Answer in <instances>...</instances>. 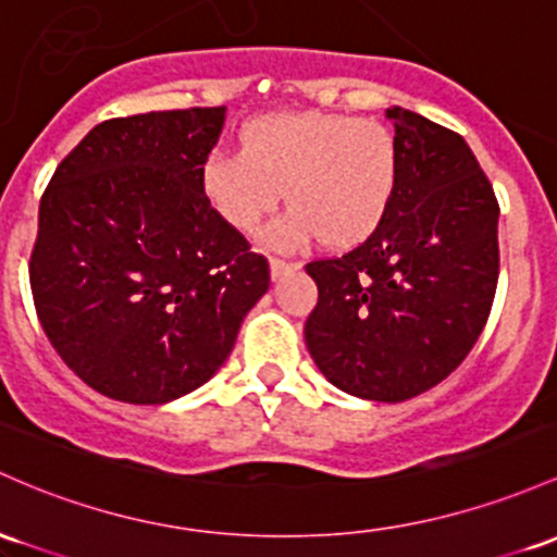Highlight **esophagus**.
<instances>
[{"mask_svg":"<svg viewBox=\"0 0 557 557\" xmlns=\"http://www.w3.org/2000/svg\"><path fill=\"white\" fill-rule=\"evenodd\" d=\"M290 269H298V261L277 259V256H272V259H269V272H272V280L283 277V274L290 272Z\"/></svg>","mask_w":557,"mask_h":557,"instance_id":"esophagus-1","label":"esophagus"}]
</instances>
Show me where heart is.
<instances>
[{"label":"heart","mask_w":557,"mask_h":557,"mask_svg":"<svg viewBox=\"0 0 557 557\" xmlns=\"http://www.w3.org/2000/svg\"><path fill=\"white\" fill-rule=\"evenodd\" d=\"M399 143L388 126L333 113H285L243 129V150L216 148L200 161V193L232 230L253 232L280 206L274 246L320 237L359 246L383 224L399 187Z\"/></svg>","instance_id":"1"}]
</instances>
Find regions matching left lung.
<instances>
[{
	"mask_svg": "<svg viewBox=\"0 0 557 557\" xmlns=\"http://www.w3.org/2000/svg\"><path fill=\"white\" fill-rule=\"evenodd\" d=\"M399 187L364 243L309 261L320 298L304 338L333 386L405 401L438 386L479 341L499 277V203L468 143L388 108Z\"/></svg>",
	"mask_w": 557,
	"mask_h": 557,
	"instance_id": "1",
	"label": "left lung"
}]
</instances>
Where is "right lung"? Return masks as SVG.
<instances>
[{"label": "right lung", "mask_w": 557, "mask_h": 557, "mask_svg": "<svg viewBox=\"0 0 557 557\" xmlns=\"http://www.w3.org/2000/svg\"><path fill=\"white\" fill-rule=\"evenodd\" d=\"M224 108L97 124L41 195L28 261L41 327L87 386L166 405L224 364L269 261L200 193Z\"/></svg>", "instance_id": "1"}]
</instances>
